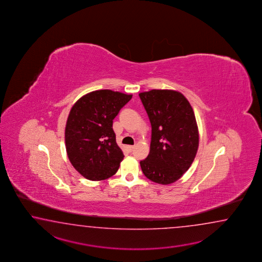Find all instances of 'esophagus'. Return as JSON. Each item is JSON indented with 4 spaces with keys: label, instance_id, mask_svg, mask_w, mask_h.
<instances>
[{
    "label": "esophagus",
    "instance_id": "34e87169",
    "mask_svg": "<svg viewBox=\"0 0 262 262\" xmlns=\"http://www.w3.org/2000/svg\"><path fill=\"white\" fill-rule=\"evenodd\" d=\"M126 149H127V150H128L129 152H131V151L133 150L134 146H132V145H128V146H126Z\"/></svg>",
    "mask_w": 262,
    "mask_h": 262
}]
</instances>
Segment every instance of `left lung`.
<instances>
[{"instance_id": "left-lung-1", "label": "left lung", "mask_w": 262, "mask_h": 262, "mask_svg": "<svg viewBox=\"0 0 262 262\" xmlns=\"http://www.w3.org/2000/svg\"><path fill=\"white\" fill-rule=\"evenodd\" d=\"M151 125L149 156L141 160L145 176L169 184L188 170L199 148V131L189 102L171 90H151L139 94Z\"/></svg>"}]
</instances>
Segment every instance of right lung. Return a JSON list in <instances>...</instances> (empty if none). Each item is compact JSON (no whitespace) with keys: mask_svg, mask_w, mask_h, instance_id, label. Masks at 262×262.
Here are the masks:
<instances>
[{"mask_svg":"<svg viewBox=\"0 0 262 262\" xmlns=\"http://www.w3.org/2000/svg\"><path fill=\"white\" fill-rule=\"evenodd\" d=\"M131 98V95L99 90L84 95L72 106L66 126L67 156L85 178L102 181L117 172L124 156L112 123Z\"/></svg>","mask_w":262,"mask_h":262,"instance_id":"1","label":"right lung"}]
</instances>
